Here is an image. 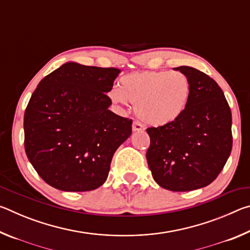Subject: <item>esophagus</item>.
<instances>
[{
  "mask_svg": "<svg viewBox=\"0 0 250 250\" xmlns=\"http://www.w3.org/2000/svg\"><path fill=\"white\" fill-rule=\"evenodd\" d=\"M143 130H145V128H143V125L140 124V122L133 121V124H132L133 132H137V131H143Z\"/></svg>",
  "mask_w": 250,
  "mask_h": 250,
  "instance_id": "1",
  "label": "esophagus"
}]
</instances>
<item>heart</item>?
Masks as SVG:
<instances>
[{"label":"heart","instance_id":"b5f03b06","mask_svg":"<svg viewBox=\"0 0 250 250\" xmlns=\"http://www.w3.org/2000/svg\"><path fill=\"white\" fill-rule=\"evenodd\" d=\"M191 86L180 71H135L122 76L119 88H112L110 99L125 105L135 104L137 116L152 126L167 125L179 119L188 105Z\"/></svg>","mask_w":250,"mask_h":250}]
</instances>
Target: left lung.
<instances>
[{
	"label": "left lung",
	"instance_id": "left-lung-1",
	"mask_svg": "<svg viewBox=\"0 0 250 250\" xmlns=\"http://www.w3.org/2000/svg\"><path fill=\"white\" fill-rule=\"evenodd\" d=\"M189 80L191 94L179 119L146 129L147 166L161 188L188 192L210 184L229 158L231 112L214 79L193 67L174 68Z\"/></svg>",
	"mask_w": 250,
	"mask_h": 250
}]
</instances>
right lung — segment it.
Returning <instances> with one entry per match:
<instances>
[{"label": "right lung", "instance_id": "obj_1", "mask_svg": "<svg viewBox=\"0 0 250 250\" xmlns=\"http://www.w3.org/2000/svg\"><path fill=\"white\" fill-rule=\"evenodd\" d=\"M119 73L68 62L37 84L24 115L25 152L53 188L87 192L107 180L113 154L132 132V120L109 110Z\"/></svg>", "mask_w": 250, "mask_h": 250}]
</instances>
